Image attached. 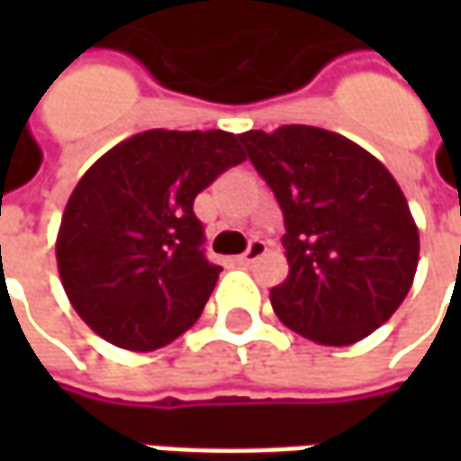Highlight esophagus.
<instances>
[{
    "mask_svg": "<svg viewBox=\"0 0 461 461\" xmlns=\"http://www.w3.org/2000/svg\"><path fill=\"white\" fill-rule=\"evenodd\" d=\"M264 254H267V243H264L261 239H254L251 243H249V249L240 254L239 261L243 264V267H249V264H254V261L264 257Z\"/></svg>",
    "mask_w": 461,
    "mask_h": 461,
    "instance_id": "obj_1",
    "label": "esophagus"
}]
</instances>
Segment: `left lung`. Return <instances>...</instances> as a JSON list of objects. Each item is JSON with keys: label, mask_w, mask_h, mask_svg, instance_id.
Masks as SVG:
<instances>
[{"label": "left lung", "mask_w": 461, "mask_h": 461, "mask_svg": "<svg viewBox=\"0 0 461 461\" xmlns=\"http://www.w3.org/2000/svg\"><path fill=\"white\" fill-rule=\"evenodd\" d=\"M239 140L285 212L287 279L276 318L321 346H351L393 318L418 269V225L384 168L344 135L312 125Z\"/></svg>", "instance_id": "8db88e82"}]
</instances>
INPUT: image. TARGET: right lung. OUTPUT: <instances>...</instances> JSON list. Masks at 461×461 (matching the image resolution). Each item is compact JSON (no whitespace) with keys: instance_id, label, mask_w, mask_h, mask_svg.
I'll return each instance as SVG.
<instances>
[{"instance_id":"add662e5","label":"right lung","mask_w":461,"mask_h":461,"mask_svg":"<svg viewBox=\"0 0 461 461\" xmlns=\"http://www.w3.org/2000/svg\"><path fill=\"white\" fill-rule=\"evenodd\" d=\"M246 161L225 131H143L99 156L56 236L68 303L104 341L156 351L194 326L222 267L203 254L192 204Z\"/></svg>"}]
</instances>
